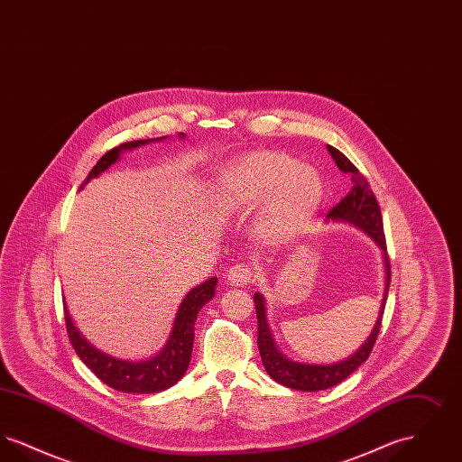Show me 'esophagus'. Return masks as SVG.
Listing matches in <instances>:
<instances>
[{
    "mask_svg": "<svg viewBox=\"0 0 462 462\" xmlns=\"http://www.w3.org/2000/svg\"><path fill=\"white\" fill-rule=\"evenodd\" d=\"M226 281L232 286H247L253 281V270L247 264H234L228 272H226Z\"/></svg>",
    "mask_w": 462,
    "mask_h": 462,
    "instance_id": "1",
    "label": "esophagus"
}]
</instances>
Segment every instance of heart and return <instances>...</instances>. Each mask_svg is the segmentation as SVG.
<instances>
[{
	"mask_svg": "<svg viewBox=\"0 0 462 462\" xmlns=\"http://www.w3.org/2000/svg\"><path fill=\"white\" fill-rule=\"evenodd\" d=\"M324 183L310 166L277 152H253L230 162L218 176L217 202L225 213L262 206L258 232L268 241L298 234L317 213Z\"/></svg>",
	"mask_w": 462,
	"mask_h": 462,
	"instance_id": "obj_1",
	"label": "heart"
}]
</instances>
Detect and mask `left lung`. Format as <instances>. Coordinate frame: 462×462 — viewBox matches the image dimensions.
<instances>
[{
	"instance_id": "left-lung-1",
	"label": "left lung",
	"mask_w": 462,
	"mask_h": 462,
	"mask_svg": "<svg viewBox=\"0 0 462 462\" xmlns=\"http://www.w3.org/2000/svg\"><path fill=\"white\" fill-rule=\"evenodd\" d=\"M328 151L341 171L352 173L353 187L352 190L330 209L326 220L350 223L353 226L364 230L377 244L383 254V264H384V292H383L381 307L377 313V320L374 324L369 337L353 355L334 364H303V362L287 358L286 355L279 350L272 329L268 326L266 300L262 292H254V305H256V317H258V350L262 355L264 371L273 381L300 392H320V390L332 388L341 381H345L353 371H356L369 358L381 329V320H383L388 289H390V279H392L381 209H379L377 199L374 198L369 181L353 166L352 161L343 152H339L330 145H328Z\"/></svg>"
}]
</instances>
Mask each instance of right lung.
Masks as SVG:
<instances>
[{
  "label": "right lung",
  "instance_id": "right-lung-1",
  "mask_svg": "<svg viewBox=\"0 0 462 462\" xmlns=\"http://www.w3.org/2000/svg\"><path fill=\"white\" fill-rule=\"evenodd\" d=\"M168 136L149 138V140H134L121 143L119 147L112 149L107 154L102 155L98 162L89 171L88 178L83 185H87L91 178H97L107 171L112 164L119 161L121 154L126 151H133L136 147L147 145L151 142H162ZM178 138L183 140L185 133H178ZM81 185V189H83ZM218 284L217 277L208 279L206 282L190 289L183 301L180 303L175 315V322L171 332L168 336L166 345L161 352L154 356L140 362L116 358L112 355L97 350L87 337L74 326L70 313L64 303L66 311V326L69 332V339L72 348L78 353V356L87 364L91 373L95 374L102 383H106L110 388L123 392V393H157L164 392L176 384L189 369L192 348H194V324L198 320V313L200 308L208 301L213 300L215 289Z\"/></svg>",
  "mask_w": 462,
  "mask_h": 462
}]
</instances>
